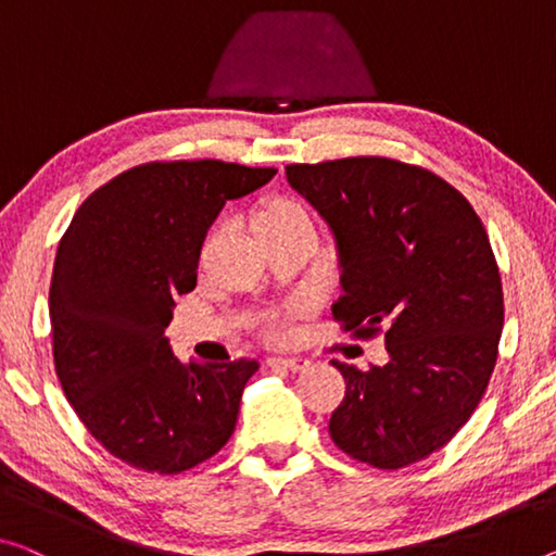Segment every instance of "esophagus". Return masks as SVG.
<instances>
[{
	"label": "esophagus",
	"instance_id": "obj_1",
	"mask_svg": "<svg viewBox=\"0 0 556 556\" xmlns=\"http://www.w3.org/2000/svg\"><path fill=\"white\" fill-rule=\"evenodd\" d=\"M268 363L276 367H286V370H293V372L305 370V367L311 365L305 357H268Z\"/></svg>",
	"mask_w": 556,
	"mask_h": 556
}]
</instances>
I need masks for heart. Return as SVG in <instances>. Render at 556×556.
<instances>
[{"label":"heart","instance_id":"1","mask_svg":"<svg viewBox=\"0 0 556 556\" xmlns=\"http://www.w3.org/2000/svg\"><path fill=\"white\" fill-rule=\"evenodd\" d=\"M298 218H307V211L301 206V203L290 201V199L273 201L258 213V220H298ZM263 330H266V336L270 340L286 338V326H283V320H278V318H270Z\"/></svg>","mask_w":556,"mask_h":556}]
</instances>
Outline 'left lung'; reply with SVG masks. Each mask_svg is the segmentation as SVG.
<instances>
[{"instance_id": "obj_1", "label": "left lung", "mask_w": 556, "mask_h": 556, "mask_svg": "<svg viewBox=\"0 0 556 556\" xmlns=\"http://www.w3.org/2000/svg\"><path fill=\"white\" fill-rule=\"evenodd\" d=\"M338 245L332 315L357 338L386 332V365L345 378L330 438L357 463L400 469L445 447L497 363L502 278L469 201L432 170L353 156L286 166Z\"/></svg>"}]
</instances>
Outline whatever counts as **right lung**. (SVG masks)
<instances>
[{
    "instance_id": "obj_1",
    "label": "right lung",
    "mask_w": 556,
    "mask_h": 556,
    "mask_svg": "<svg viewBox=\"0 0 556 556\" xmlns=\"http://www.w3.org/2000/svg\"><path fill=\"white\" fill-rule=\"evenodd\" d=\"M276 176L226 161H151L93 191L56 249L54 367L74 413L111 455L153 475L206 463L236 430L258 363H181L164 330L195 288L226 201Z\"/></svg>"
}]
</instances>
